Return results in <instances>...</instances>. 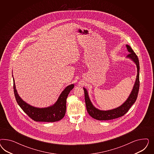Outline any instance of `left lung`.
<instances>
[{"mask_svg": "<svg viewBox=\"0 0 154 154\" xmlns=\"http://www.w3.org/2000/svg\"><path fill=\"white\" fill-rule=\"evenodd\" d=\"M126 48L128 52L129 53L127 55L126 58L129 59L134 63L137 69V75L136 76L135 82L133 89L131 90V94H129L128 98L123 103L121 106L118 107L113 108L109 110H100L97 108L95 107L91 102L89 93L87 89L84 88V93H85V100L87 111L89 115L92 117L94 119L98 120H110L115 119L118 117L124 116L128 110L130 109L131 106L135 103V100L137 98L138 93L140 88V63L139 60L137 56L136 55L134 52L132 50L131 47L126 45Z\"/></svg>", "mask_w": 154, "mask_h": 154, "instance_id": "1", "label": "left lung"}]
</instances>
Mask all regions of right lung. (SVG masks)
<instances>
[{"label":"right lung","instance_id":"right-lung-1","mask_svg":"<svg viewBox=\"0 0 154 154\" xmlns=\"http://www.w3.org/2000/svg\"><path fill=\"white\" fill-rule=\"evenodd\" d=\"M12 77L13 75H12ZM14 80V96L19 106L33 120L40 122H55L61 120L66 112V100L70 91L73 89L74 84L67 86L61 92L56 102L47 107L39 108L30 105L19 96Z\"/></svg>","mask_w":154,"mask_h":154}]
</instances>
